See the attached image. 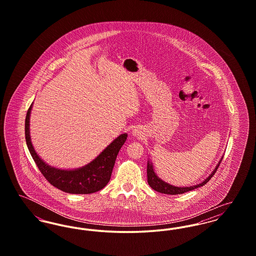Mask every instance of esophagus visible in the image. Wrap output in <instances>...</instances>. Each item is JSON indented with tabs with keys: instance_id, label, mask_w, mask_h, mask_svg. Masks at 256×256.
<instances>
[{
	"instance_id": "esophagus-1",
	"label": "esophagus",
	"mask_w": 256,
	"mask_h": 256,
	"mask_svg": "<svg viewBox=\"0 0 256 256\" xmlns=\"http://www.w3.org/2000/svg\"><path fill=\"white\" fill-rule=\"evenodd\" d=\"M141 134H142V132H141V130L139 128H134V130H132V135L135 136V137H139V136H141Z\"/></svg>"
}]
</instances>
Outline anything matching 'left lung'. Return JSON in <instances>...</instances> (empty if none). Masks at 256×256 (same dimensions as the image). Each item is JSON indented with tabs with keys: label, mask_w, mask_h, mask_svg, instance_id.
Returning a JSON list of instances; mask_svg holds the SVG:
<instances>
[{
	"label": "left lung",
	"mask_w": 256,
	"mask_h": 256,
	"mask_svg": "<svg viewBox=\"0 0 256 256\" xmlns=\"http://www.w3.org/2000/svg\"><path fill=\"white\" fill-rule=\"evenodd\" d=\"M222 160V158H220L219 163L217 164L215 170H213L209 176L206 178L200 184H196L194 186H189V187H178V186H174L170 185V183L165 182H163L161 178H159L158 176H156V174L154 172V166L152 163L150 161H148V165H146V176H148V185L156 192L162 193V194H168V195H180V194H183L185 192H189L191 190H194L196 188H198L200 186L206 185L210 180L211 178L214 176V174L216 172V170L218 169V167L220 164V161Z\"/></svg>",
	"instance_id": "8db88e82"
}]
</instances>
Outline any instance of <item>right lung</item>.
<instances>
[{"instance_id":"add662e5","label":"right lung","mask_w":256,"mask_h":256,"mask_svg":"<svg viewBox=\"0 0 256 256\" xmlns=\"http://www.w3.org/2000/svg\"><path fill=\"white\" fill-rule=\"evenodd\" d=\"M32 104L26 112L24 121V135L28 148L45 178L52 186L69 194H92L102 190L110 182L118 152L126 140L128 134L119 135L96 158L86 166L62 170L52 167L39 158L32 146L30 135V116Z\"/></svg>"}]
</instances>
